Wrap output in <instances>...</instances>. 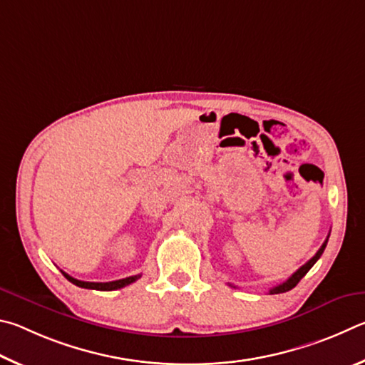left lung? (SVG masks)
Segmentation results:
<instances>
[{
	"label": "left lung",
	"instance_id": "8db88e82",
	"mask_svg": "<svg viewBox=\"0 0 365 365\" xmlns=\"http://www.w3.org/2000/svg\"><path fill=\"white\" fill-rule=\"evenodd\" d=\"M327 242H329V237L325 239V242L322 244V247L319 248L317 250V253L314 255V257H312L308 263H304L302 267H299V269L297 271V272H293L292 276L285 280L284 284H279L277 287H272V289L269 290V293L271 295H277V293H285V292H289V290H292L293 287H297V284L299 282V280H302L304 276H306V272H308L312 266L316 264V261L321 258V255L324 253V250H325V247H327Z\"/></svg>",
	"mask_w": 365,
	"mask_h": 365
}]
</instances>
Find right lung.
Masks as SVG:
<instances>
[{
  "mask_svg": "<svg viewBox=\"0 0 365 365\" xmlns=\"http://www.w3.org/2000/svg\"><path fill=\"white\" fill-rule=\"evenodd\" d=\"M63 277H66L68 282L75 284L76 287H81V289H89V290H102V292H110V290H118V289H123V287L130 285L133 282H136V280L140 277V274L138 276H130L126 279H120V280H113V282H85V280H78V279H73L72 276H68L67 272H63Z\"/></svg>",
  "mask_w": 365,
  "mask_h": 365,
  "instance_id": "obj_1",
  "label": "right lung"
}]
</instances>
